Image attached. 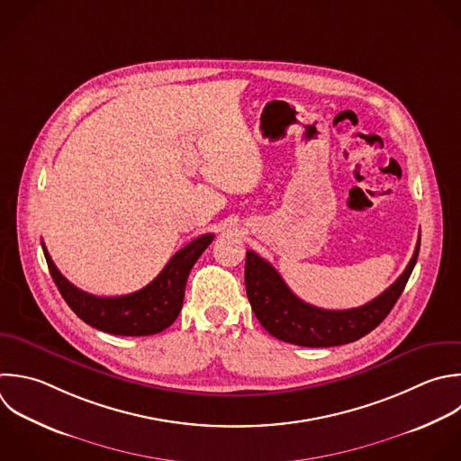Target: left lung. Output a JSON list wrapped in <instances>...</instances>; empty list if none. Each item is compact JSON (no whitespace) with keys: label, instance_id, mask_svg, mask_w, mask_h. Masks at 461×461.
<instances>
[{"label":"left lung","instance_id":"obj_1","mask_svg":"<svg viewBox=\"0 0 461 461\" xmlns=\"http://www.w3.org/2000/svg\"><path fill=\"white\" fill-rule=\"evenodd\" d=\"M418 250L420 241L407 268L387 290L367 304L349 310H324L301 301L268 261L247 250V295L258 321L279 340L306 348L348 344L367 335L387 317L416 265Z\"/></svg>","mask_w":461,"mask_h":461}]
</instances>
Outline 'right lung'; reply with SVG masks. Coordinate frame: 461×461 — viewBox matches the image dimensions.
I'll return each mask as SVG.
<instances>
[{
	"instance_id": "1",
	"label": "right lung",
	"mask_w": 461,
	"mask_h": 461,
	"mask_svg": "<svg viewBox=\"0 0 461 461\" xmlns=\"http://www.w3.org/2000/svg\"><path fill=\"white\" fill-rule=\"evenodd\" d=\"M212 240L214 234L198 236L180 249L148 286L117 297H97L74 286L58 270L45 243L41 245L56 286L79 319L112 335L142 337L155 335L175 322L184 304L189 272Z\"/></svg>"
}]
</instances>
